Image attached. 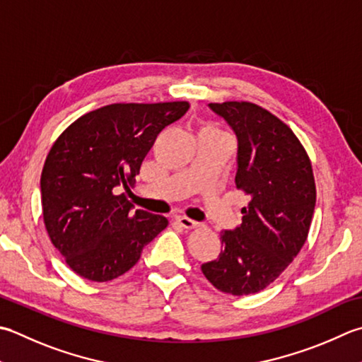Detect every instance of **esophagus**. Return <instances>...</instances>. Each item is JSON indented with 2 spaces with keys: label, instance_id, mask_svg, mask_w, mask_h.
I'll return each instance as SVG.
<instances>
[{
  "label": "esophagus",
  "instance_id": "1",
  "mask_svg": "<svg viewBox=\"0 0 362 362\" xmlns=\"http://www.w3.org/2000/svg\"><path fill=\"white\" fill-rule=\"evenodd\" d=\"M175 221L179 223L182 228H185V229H194V228H197V226H199V223L194 221V219L188 218V216H177Z\"/></svg>",
  "mask_w": 362,
  "mask_h": 362
}]
</instances>
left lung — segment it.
I'll list each match as a JSON object with an SVG mask.
<instances>
[{
	"label": "left lung",
	"mask_w": 362,
	"mask_h": 362,
	"mask_svg": "<svg viewBox=\"0 0 362 362\" xmlns=\"http://www.w3.org/2000/svg\"><path fill=\"white\" fill-rule=\"evenodd\" d=\"M238 139L237 189L250 197L242 224L221 232L205 278L224 293H257L279 278L306 242L315 209L309 155L287 124L251 102L210 103Z\"/></svg>",
	"instance_id": "1"
}]
</instances>
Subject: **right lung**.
Returning <instances> with one entry per match:
<instances>
[{"label":"right lung","mask_w":362,"mask_h":362,"mask_svg":"<svg viewBox=\"0 0 362 362\" xmlns=\"http://www.w3.org/2000/svg\"><path fill=\"white\" fill-rule=\"evenodd\" d=\"M188 108V102L106 105L54 141L40 175L42 215L49 240L78 276L119 278L168 226L165 216L133 211L116 191H129L158 133Z\"/></svg>","instance_id":"obj_1"}]
</instances>
